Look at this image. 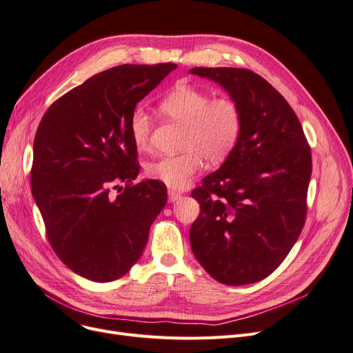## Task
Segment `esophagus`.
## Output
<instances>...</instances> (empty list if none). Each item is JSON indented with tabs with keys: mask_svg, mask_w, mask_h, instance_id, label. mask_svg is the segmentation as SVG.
I'll use <instances>...</instances> for the list:
<instances>
[{
	"mask_svg": "<svg viewBox=\"0 0 353 353\" xmlns=\"http://www.w3.org/2000/svg\"><path fill=\"white\" fill-rule=\"evenodd\" d=\"M179 199H181V194H179V192L172 191V190L168 191V201H169V203H175V201L179 200Z\"/></svg>",
	"mask_w": 353,
	"mask_h": 353,
	"instance_id": "esophagus-1",
	"label": "esophagus"
}]
</instances>
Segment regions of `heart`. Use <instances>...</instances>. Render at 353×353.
Here are the masks:
<instances>
[{
    "label": "heart",
    "instance_id": "obj_1",
    "mask_svg": "<svg viewBox=\"0 0 353 353\" xmlns=\"http://www.w3.org/2000/svg\"><path fill=\"white\" fill-rule=\"evenodd\" d=\"M162 114L184 125L181 149L146 163V175L171 188H184L200 171L204 159L211 165L223 163L236 149L243 129V112L229 95L211 97L210 92L179 85L159 101ZM153 123L142 108L133 111L129 134L137 150L150 146Z\"/></svg>",
    "mask_w": 353,
    "mask_h": 353
}]
</instances>
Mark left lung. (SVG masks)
<instances>
[{
    "instance_id": "left-lung-1",
    "label": "left lung",
    "mask_w": 353,
    "mask_h": 353,
    "mask_svg": "<svg viewBox=\"0 0 353 353\" xmlns=\"http://www.w3.org/2000/svg\"><path fill=\"white\" fill-rule=\"evenodd\" d=\"M241 104L243 129L220 169L191 195L194 256L216 281L246 285L271 275L304 228L312 150L294 110L270 82L243 68H192Z\"/></svg>"
}]
</instances>
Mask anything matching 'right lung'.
I'll return each instance as SVG.
<instances>
[{
  "mask_svg": "<svg viewBox=\"0 0 353 353\" xmlns=\"http://www.w3.org/2000/svg\"><path fill=\"white\" fill-rule=\"evenodd\" d=\"M175 68L107 69L58 98L37 128L30 182L49 243L69 270L95 283L119 279L140 259L166 204L161 182H133L140 165L129 120Z\"/></svg>",
  "mask_w": 353,
  "mask_h": 353,
  "instance_id": "obj_1",
  "label": "right lung"
}]
</instances>
